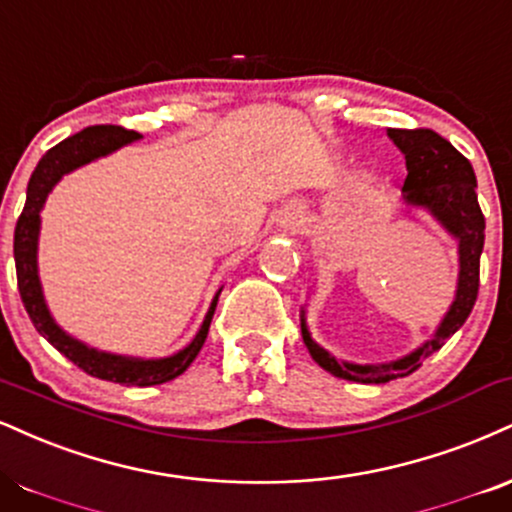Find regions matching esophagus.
<instances>
[{
  "mask_svg": "<svg viewBox=\"0 0 512 512\" xmlns=\"http://www.w3.org/2000/svg\"><path fill=\"white\" fill-rule=\"evenodd\" d=\"M288 224H291V226H300V219H298V214H291V221H288Z\"/></svg>",
  "mask_w": 512,
  "mask_h": 512,
  "instance_id": "34e87169",
  "label": "esophagus"
}]
</instances>
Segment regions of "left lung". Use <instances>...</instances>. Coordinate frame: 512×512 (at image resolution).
<instances>
[{
    "mask_svg": "<svg viewBox=\"0 0 512 512\" xmlns=\"http://www.w3.org/2000/svg\"><path fill=\"white\" fill-rule=\"evenodd\" d=\"M386 135L405 157L408 176L403 183V202L408 207L424 209L458 243V286H455L453 303L434 334L408 355L381 362V365H357V362L338 360L331 355L312 338L303 307L300 331H303V341L312 360L334 377L357 381V384H386L391 379L408 377L417 367H422L424 357L434 355L465 324L479 291L484 214L477 202V178H474L472 164L446 138L429 128H417V131L389 128Z\"/></svg>",
    "mask_w": 512,
    "mask_h": 512,
    "instance_id": "1",
    "label": "left lung"
}]
</instances>
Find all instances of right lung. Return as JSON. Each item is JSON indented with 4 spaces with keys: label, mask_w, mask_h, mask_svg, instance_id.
<instances>
[{
    "label": "right lung",
    "mask_w": 512,
    "mask_h": 512,
    "mask_svg": "<svg viewBox=\"0 0 512 512\" xmlns=\"http://www.w3.org/2000/svg\"><path fill=\"white\" fill-rule=\"evenodd\" d=\"M143 135L135 131H126L121 126H90L71 138L61 140L54 145L45 157L35 166L33 176L28 181L26 190V207H23L21 217L16 221L14 231V260H16V276H18V291L21 300L26 305L28 317L33 319V326L38 329L40 336H45L61 355H66L73 365H78L90 377L114 381L123 386H157L164 381L176 379L190 367L200 348L205 346V338L212 324L214 310H217L219 293H214L212 303L205 319H202L200 329L193 336V341L186 348H181L174 355L166 357H133L109 353V350L92 348L88 343L78 341L57 324V319L49 312L45 293H42L40 269H38V243H40V226H42V207H45L49 193L54 186L71 171L80 166L95 162V159L112 155L121 147L135 143Z\"/></svg>",
    "instance_id": "add662e5"
}]
</instances>
